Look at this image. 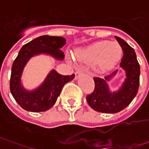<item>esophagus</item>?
<instances>
[{
    "label": "esophagus",
    "instance_id": "esophagus-1",
    "mask_svg": "<svg viewBox=\"0 0 149 149\" xmlns=\"http://www.w3.org/2000/svg\"><path fill=\"white\" fill-rule=\"evenodd\" d=\"M82 74H83V72H82V70H77V71H75V79H78V78Z\"/></svg>",
    "mask_w": 149,
    "mask_h": 149
}]
</instances>
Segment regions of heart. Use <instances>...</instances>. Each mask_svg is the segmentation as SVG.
<instances>
[{"instance_id": "heart-1", "label": "heart", "mask_w": 149, "mask_h": 149, "mask_svg": "<svg viewBox=\"0 0 149 149\" xmlns=\"http://www.w3.org/2000/svg\"><path fill=\"white\" fill-rule=\"evenodd\" d=\"M123 54V49L117 42L100 41L80 49L75 52L78 60L86 63H95L98 71L112 70L118 63Z\"/></svg>"}]
</instances>
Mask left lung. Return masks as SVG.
<instances>
[{"label":"left lung","instance_id":"obj_1","mask_svg":"<svg viewBox=\"0 0 149 149\" xmlns=\"http://www.w3.org/2000/svg\"><path fill=\"white\" fill-rule=\"evenodd\" d=\"M115 39L123 49L120 67L126 72V79L117 92H110L107 81L117 74L118 70L104 79L94 77L95 89L87 95L86 100L93 109L101 113H114L123 110L134 99L139 86L140 66L134 49L123 39L118 36H115Z\"/></svg>","mask_w":149,"mask_h":149}]
</instances>
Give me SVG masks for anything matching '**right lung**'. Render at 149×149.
<instances>
[{"mask_svg": "<svg viewBox=\"0 0 149 149\" xmlns=\"http://www.w3.org/2000/svg\"><path fill=\"white\" fill-rule=\"evenodd\" d=\"M65 43V39L60 36H42L26 44L20 49L11 68L10 89L15 101L25 110L43 112L49 109L55 104L63 86L74 78V74L61 75L53 70L35 90L27 91L20 83L24 67L32 56L47 54L57 60H64L65 54L60 49Z\"/></svg>", "mask_w": 149, "mask_h": 149, "instance_id": "add662e5", "label": "right lung"}]
</instances>
